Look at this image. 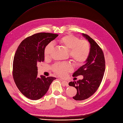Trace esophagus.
Wrapping results in <instances>:
<instances>
[{"mask_svg": "<svg viewBox=\"0 0 123 123\" xmlns=\"http://www.w3.org/2000/svg\"><path fill=\"white\" fill-rule=\"evenodd\" d=\"M61 82L64 84L66 86H68V83L67 81H64V80H61V79H60Z\"/></svg>", "mask_w": 123, "mask_h": 123, "instance_id": "1", "label": "esophagus"}]
</instances>
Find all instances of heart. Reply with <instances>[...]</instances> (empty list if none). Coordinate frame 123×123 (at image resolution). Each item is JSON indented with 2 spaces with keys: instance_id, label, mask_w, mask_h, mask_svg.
<instances>
[{
  "instance_id": "1",
  "label": "heart",
  "mask_w": 123,
  "mask_h": 123,
  "mask_svg": "<svg viewBox=\"0 0 123 123\" xmlns=\"http://www.w3.org/2000/svg\"><path fill=\"white\" fill-rule=\"evenodd\" d=\"M58 42L66 49H69V56L73 61L77 63H82L87 60L90 53V46L86 40H80L78 37L73 35H66L60 38ZM54 49L53 43H49L45 46L44 50V57H50ZM73 69V66L69 63H57L53 67L54 72L59 76H65L68 72Z\"/></svg>"
}]
</instances>
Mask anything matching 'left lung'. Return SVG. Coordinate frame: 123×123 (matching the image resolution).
<instances>
[{
	"label": "left lung",
	"mask_w": 123,
	"mask_h": 123,
	"mask_svg": "<svg viewBox=\"0 0 123 123\" xmlns=\"http://www.w3.org/2000/svg\"><path fill=\"white\" fill-rule=\"evenodd\" d=\"M90 44V53L85 64L75 72L73 76L82 75L83 79L70 82L68 85L76 88L77 94L73 98L82 101L92 96L100 86L105 70V60L101 47L88 35L82 34Z\"/></svg>",
	"instance_id": "1"
}]
</instances>
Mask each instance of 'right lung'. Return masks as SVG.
<instances>
[{
    "label": "right lung",
    "instance_id": "obj_1",
    "mask_svg": "<svg viewBox=\"0 0 123 123\" xmlns=\"http://www.w3.org/2000/svg\"><path fill=\"white\" fill-rule=\"evenodd\" d=\"M58 36L39 33L24 39L16 51L13 64V77L17 88L25 96L37 100L44 96L56 78L38 77L39 62L44 60L45 46Z\"/></svg>",
    "mask_w": 123,
    "mask_h": 123
}]
</instances>
